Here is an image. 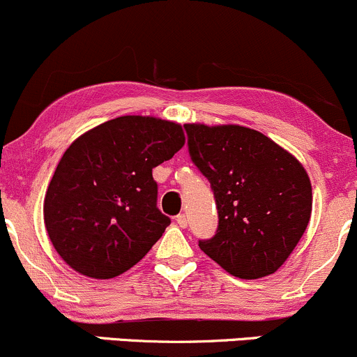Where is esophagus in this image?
I'll use <instances>...</instances> for the list:
<instances>
[{
	"mask_svg": "<svg viewBox=\"0 0 357 357\" xmlns=\"http://www.w3.org/2000/svg\"><path fill=\"white\" fill-rule=\"evenodd\" d=\"M176 222H178V225L181 227V229H186L188 223H190V220H188V215H185V213L178 215V217H176Z\"/></svg>",
	"mask_w": 357,
	"mask_h": 357,
	"instance_id": "34e87169",
	"label": "esophagus"
}]
</instances>
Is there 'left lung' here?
<instances>
[{
	"mask_svg": "<svg viewBox=\"0 0 357 357\" xmlns=\"http://www.w3.org/2000/svg\"><path fill=\"white\" fill-rule=\"evenodd\" d=\"M193 162L208 178L218 230L199 249L241 280L276 273L312 215V183L291 152L242 125L185 123Z\"/></svg>",
	"mask_w": 357,
	"mask_h": 357,
	"instance_id": "left-lung-1",
	"label": "left lung"
}]
</instances>
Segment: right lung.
I'll return each mask as SVG.
<instances>
[{"instance_id": "obj_1", "label": "right lung", "mask_w": 357, "mask_h": 357, "mask_svg": "<svg viewBox=\"0 0 357 357\" xmlns=\"http://www.w3.org/2000/svg\"><path fill=\"white\" fill-rule=\"evenodd\" d=\"M176 121L125 115L77 137L59 160L44 223L76 273L109 280L142 259L171 220L155 206L152 169L185 146Z\"/></svg>"}]
</instances>
